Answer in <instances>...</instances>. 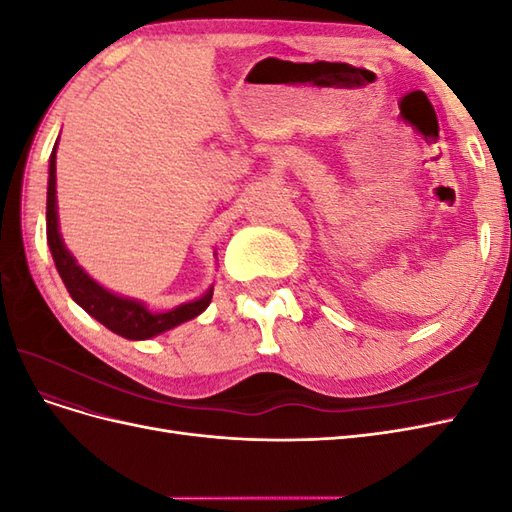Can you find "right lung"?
Segmentation results:
<instances>
[{"label": "right lung", "mask_w": 512, "mask_h": 512, "mask_svg": "<svg viewBox=\"0 0 512 512\" xmlns=\"http://www.w3.org/2000/svg\"><path fill=\"white\" fill-rule=\"evenodd\" d=\"M55 151L57 143L53 147L51 160H49V188H46V241H49L51 254L55 260V267L59 271V277L64 280L70 297L79 303L85 312L102 322L106 329L113 333L126 337V339H149L156 337L168 329H175L177 324L188 322L203 314L211 303L213 288L207 290L203 297L183 303L170 312H149V309L141 303L128 297H119V294L106 290L96 280L76 265L74 256L66 250L64 239L59 235L57 224V190H55Z\"/></svg>", "instance_id": "obj_1"}]
</instances>
